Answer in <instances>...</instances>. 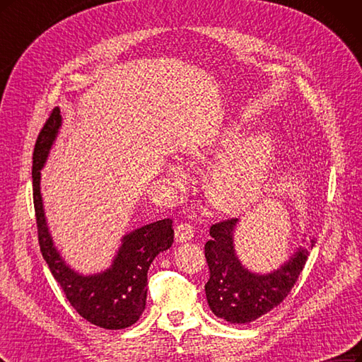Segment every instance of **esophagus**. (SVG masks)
<instances>
[{
  "instance_id": "obj_1",
  "label": "esophagus",
  "mask_w": 362,
  "mask_h": 362,
  "mask_svg": "<svg viewBox=\"0 0 362 362\" xmlns=\"http://www.w3.org/2000/svg\"><path fill=\"white\" fill-rule=\"evenodd\" d=\"M194 235V229L190 223H180L175 228V238L178 243L190 241Z\"/></svg>"
}]
</instances>
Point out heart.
Returning a JSON list of instances; mask_svg holds the SVG:
<instances>
[{
    "mask_svg": "<svg viewBox=\"0 0 362 362\" xmlns=\"http://www.w3.org/2000/svg\"><path fill=\"white\" fill-rule=\"evenodd\" d=\"M235 139V130L229 129L190 151V157L199 161L225 154L213 170L211 194L226 211H240L255 204L267 192L276 161V141L269 133H257L233 146ZM172 172L181 175L178 168H172Z\"/></svg>",
    "mask_w": 362,
    "mask_h": 362,
    "instance_id": "obj_1",
    "label": "heart"
}]
</instances>
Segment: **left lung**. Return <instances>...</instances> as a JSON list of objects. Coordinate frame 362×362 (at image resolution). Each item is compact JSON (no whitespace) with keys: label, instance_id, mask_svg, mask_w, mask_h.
<instances>
[{"label":"left lung","instance_id":"obj_1","mask_svg":"<svg viewBox=\"0 0 362 362\" xmlns=\"http://www.w3.org/2000/svg\"><path fill=\"white\" fill-rule=\"evenodd\" d=\"M238 218H228L211 226L205 244L209 280L205 293L217 317L230 323H250L283 303L305 265L315 238L300 247L288 262L269 274H256L241 265L233 248Z\"/></svg>","mask_w":362,"mask_h":362}]
</instances>
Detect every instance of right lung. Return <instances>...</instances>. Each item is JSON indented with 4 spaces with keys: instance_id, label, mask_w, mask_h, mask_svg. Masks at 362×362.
I'll return each mask as SVG.
<instances>
[{
    "instance_id": "obj_1",
    "label": "right lung",
    "mask_w": 362,
    "mask_h": 362,
    "mask_svg": "<svg viewBox=\"0 0 362 362\" xmlns=\"http://www.w3.org/2000/svg\"><path fill=\"white\" fill-rule=\"evenodd\" d=\"M59 127L61 115L55 107L39 133L33 154V197L40 252L69 303L83 319L105 329L132 327L145 310L149 265L173 243L172 220L149 223L124 235L118 253L106 271L93 276L73 271L54 245L40 193V170Z\"/></svg>"
}]
</instances>
